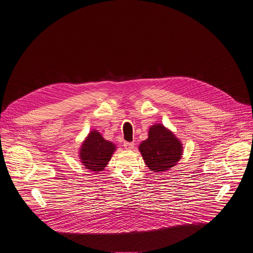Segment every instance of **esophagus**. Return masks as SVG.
<instances>
[{
    "instance_id": "1",
    "label": "esophagus",
    "mask_w": 253,
    "mask_h": 253,
    "mask_svg": "<svg viewBox=\"0 0 253 253\" xmlns=\"http://www.w3.org/2000/svg\"><path fill=\"white\" fill-rule=\"evenodd\" d=\"M134 142H124V147H125V149H127V150H131V149H133L134 148Z\"/></svg>"
}]
</instances>
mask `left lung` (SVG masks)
<instances>
[{"label": "left lung", "instance_id": "1", "mask_svg": "<svg viewBox=\"0 0 253 253\" xmlns=\"http://www.w3.org/2000/svg\"><path fill=\"white\" fill-rule=\"evenodd\" d=\"M182 149L180 140L162 124L152 125L148 138L139 145L144 162L154 172H163L175 166L181 159Z\"/></svg>", "mask_w": 253, "mask_h": 253}]
</instances>
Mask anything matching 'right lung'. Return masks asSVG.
Segmentation results:
<instances>
[{
    "label": "right lung",
    "instance_id": "obj_1",
    "mask_svg": "<svg viewBox=\"0 0 253 253\" xmlns=\"http://www.w3.org/2000/svg\"><path fill=\"white\" fill-rule=\"evenodd\" d=\"M116 150L115 144L105 140L97 130L91 131L80 149V159L90 171H102Z\"/></svg>",
    "mask_w": 253,
    "mask_h": 253
}]
</instances>
